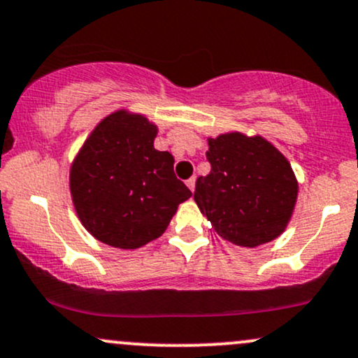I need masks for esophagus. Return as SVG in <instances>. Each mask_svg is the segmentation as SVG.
<instances>
[{"label": "esophagus", "mask_w": 358, "mask_h": 358, "mask_svg": "<svg viewBox=\"0 0 358 358\" xmlns=\"http://www.w3.org/2000/svg\"><path fill=\"white\" fill-rule=\"evenodd\" d=\"M187 187L190 188L192 192L195 190V176H192V178H188V180H187Z\"/></svg>", "instance_id": "esophagus-1"}]
</instances>
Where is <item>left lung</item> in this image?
<instances>
[{
  "mask_svg": "<svg viewBox=\"0 0 358 358\" xmlns=\"http://www.w3.org/2000/svg\"><path fill=\"white\" fill-rule=\"evenodd\" d=\"M207 176H199L194 199L219 236L238 246L272 241L284 233L297 199L289 161L263 137L239 132L209 139Z\"/></svg>",
  "mask_w": 358,
  "mask_h": 358,
  "instance_id": "1",
  "label": "left lung"
}]
</instances>
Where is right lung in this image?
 <instances>
[{
	"label": "right lung",
	"instance_id": "add662e5",
	"mask_svg": "<svg viewBox=\"0 0 358 358\" xmlns=\"http://www.w3.org/2000/svg\"><path fill=\"white\" fill-rule=\"evenodd\" d=\"M158 129L146 117L115 112L86 139L69 185L81 222L98 241L134 250L159 238L192 192L155 149Z\"/></svg>",
	"mask_w": 358,
	"mask_h": 358
}]
</instances>
